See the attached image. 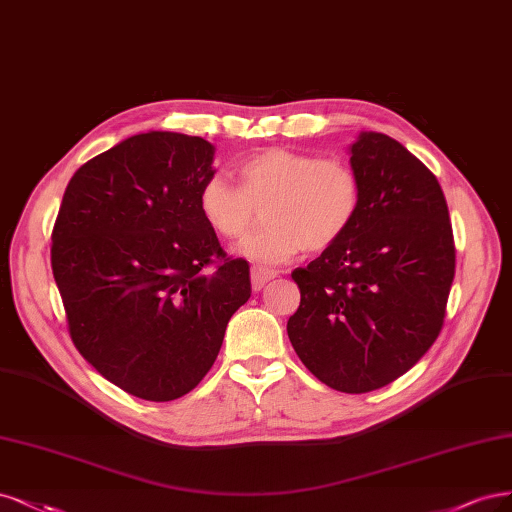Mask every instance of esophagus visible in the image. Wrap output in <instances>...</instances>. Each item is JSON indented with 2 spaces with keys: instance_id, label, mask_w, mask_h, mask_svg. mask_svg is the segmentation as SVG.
Returning <instances> with one entry per match:
<instances>
[{
  "instance_id": "obj_1",
  "label": "esophagus",
  "mask_w": 512,
  "mask_h": 512,
  "mask_svg": "<svg viewBox=\"0 0 512 512\" xmlns=\"http://www.w3.org/2000/svg\"><path fill=\"white\" fill-rule=\"evenodd\" d=\"M276 270H268V268H253L251 270V285L255 291H261L263 285L270 283V280L276 276Z\"/></svg>"
}]
</instances>
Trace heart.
Listing matches in <instances>:
<instances>
[{"label": "heart", "mask_w": 512, "mask_h": 512, "mask_svg": "<svg viewBox=\"0 0 512 512\" xmlns=\"http://www.w3.org/2000/svg\"><path fill=\"white\" fill-rule=\"evenodd\" d=\"M238 185L219 174L197 189V210L227 240L242 238L257 208L268 223L238 246V255L278 266L308 251H325L349 232L361 204V180L346 161L321 159L291 148H263L242 159Z\"/></svg>", "instance_id": "obj_1"}]
</instances>
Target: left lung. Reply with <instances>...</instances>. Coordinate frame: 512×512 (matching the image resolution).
Here are the masks:
<instances>
[{
	"label": "left lung",
	"instance_id": "left-lung-1",
	"mask_svg": "<svg viewBox=\"0 0 512 512\" xmlns=\"http://www.w3.org/2000/svg\"><path fill=\"white\" fill-rule=\"evenodd\" d=\"M359 212L334 246L293 270L287 334L321 383L366 393L408 372L438 338L455 276L449 208L436 176L385 134L351 144Z\"/></svg>",
	"mask_w": 512,
	"mask_h": 512
}]
</instances>
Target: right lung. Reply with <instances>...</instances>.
I'll return each instance as SVG.
<instances>
[{
  "label": "right lung",
  "instance_id": "right-lung-1",
  "mask_svg": "<svg viewBox=\"0 0 512 512\" xmlns=\"http://www.w3.org/2000/svg\"><path fill=\"white\" fill-rule=\"evenodd\" d=\"M212 157L197 136H131L80 166L59 206L51 263L72 342L142 400L195 389L251 298L249 263L225 255L197 210Z\"/></svg>",
  "mask_w": 512,
  "mask_h": 512
}]
</instances>
